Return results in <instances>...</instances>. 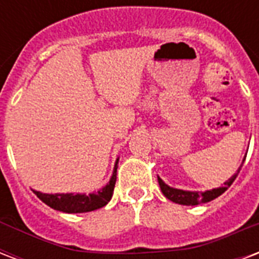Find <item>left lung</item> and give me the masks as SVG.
<instances>
[{
    "label": "left lung",
    "instance_id": "obj_1",
    "mask_svg": "<svg viewBox=\"0 0 259 259\" xmlns=\"http://www.w3.org/2000/svg\"><path fill=\"white\" fill-rule=\"evenodd\" d=\"M240 168H242V165H240L239 169H238V172L235 174L234 177H231L230 179L224 183V186L220 187V189H213V190L205 191V193H200V191H183L179 190V189H172V187L167 186L159 177H157V181H159V185H160V189L161 191H163V194H164L169 201H172L175 204L181 205H198L209 202V201L217 198L219 195H222L223 193L232 185V182H234L235 179H236Z\"/></svg>",
    "mask_w": 259,
    "mask_h": 259
}]
</instances>
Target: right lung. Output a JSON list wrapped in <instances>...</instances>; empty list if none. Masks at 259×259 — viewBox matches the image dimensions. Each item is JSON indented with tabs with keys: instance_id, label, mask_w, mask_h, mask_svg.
Segmentation results:
<instances>
[{
	"instance_id": "right-lung-1",
	"label": "right lung",
	"mask_w": 259,
	"mask_h": 259,
	"mask_svg": "<svg viewBox=\"0 0 259 259\" xmlns=\"http://www.w3.org/2000/svg\"><path fill=\"white\" fill-rule=\"evenodd\" d=\"M116 182V164L114 168L110 182L103 187L102 190H99L95 194H43L39 191L33 193L40 201L45 204L49 205L50 208L55 210H61V212L66 213H85L92 212L99 208H103L104 205L107 204L108 201L111 200L112 191L115 187Z\"/></svg>"
}]
</instances>
